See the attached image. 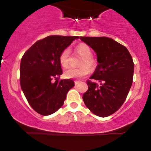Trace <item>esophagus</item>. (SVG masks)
<instances>
[{"label": "esophagus", "instance_id": "obj_1", "mask_svg": "<svg viewBox=\"0 0 151 151\" xmlns=\"http://www.w3.org/2000/svg\"><path fill=\"white\" fill-rule=\"evenodd\" d=\"M74 83H75V85H77V84L79 83V81H74Z\"/></svg>", "mask_w": 151, "mask_h": 151}]
</instances>
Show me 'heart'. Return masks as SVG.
Instances as JSON below:
<instances>
[{
    "label": "heart",
    "mask_w": 151,
    "mask_h": 151,
    "mask_svg": "<svg viewBox=\"0 0 151 151\" xmlns=\"http://www.w3.org/2000/svg\"><path fill=\"white\" fill-rule=\"evenodd\" d=\"M76 50L81 56L83 57L80 63L81 67H78V68L70 67V68L67 69L64 73L65 77L67 78L81 79L89 73V70L88 68V67L89 69H93L96 65V61L91 58L92 52H91V48L87 45L84 44V43L78 45L76 47ZM70 50L68 48H66L60 54L59 60H60V65L64 68H67L70 65ZM85 65L88 67H86Z\"/></svg>",
    "instance_id": "1"
}]
</instances>
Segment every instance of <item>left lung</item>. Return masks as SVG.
I'll return each instance as SVG.
<instances>
[{"instance_id":"obj_1","label":"left lung","mask_w":151,"mask_h":151,"mask_svg":"<svg viewBox=\"0 0 151 151\" xmlns=\"http://www.w3.org/2000/svg\"><path fill=\"white\" fill-rule=\"evenodd\" d=\"M96 54L98 65L83 94L86 106L95 115H111L125 101L133 82L134 65L126 47L107 37H81Z\"/></svg>"}]
</instances>
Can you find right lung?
I'll return each mask as SVG.
<instances>
[{"label": "right lung", "mask_w": 151, "mask_h": 151, "mask_svg": "<svg viewBox=\"0 0 151 151\" xmlns=\"http://www.w3.org/2000/svg\"><path fill=\"white\" fill-rule=\"evenodd\" d=\"M78 36L50 35L36 42L20 62V81L27 101L38 114L48 116L61 108L74 86L70 79L58 81L62 74L60 55ZM55 78V83L52 79Z\"/></svg>", "instance_id": "right-lung-1"}]
</instances>
